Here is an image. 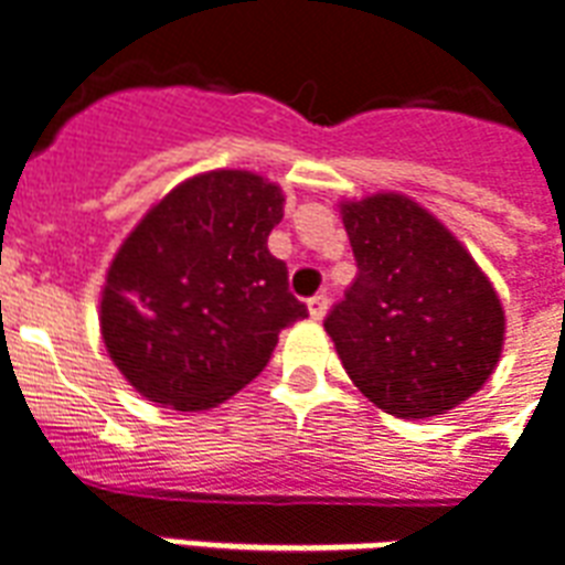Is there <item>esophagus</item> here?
Returning a JSON list of instances; mask_svg holds the SVG:
<instances>
[{
	"mask_svg": "<svg viewBox=\"0 0 565 565\" xmlns=\"http://www.w3.org/2000/svg\"><path fill=\"white\" fill-rule=\"evenodd\" d=\"M326 311H329V299L326 296H313V299H308V313H311V320H322L326 317Z\"/></svg>",
	"mask_w": 565,
	"mask_h": 565,
	"instance_id": "1",
	"label": "esophagus"
}]
</instances>
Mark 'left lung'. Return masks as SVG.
I'll return each instance as SVG.
<instances>
[{
    "label": "left lung",
    "mask_w": 565,
    "mask_h": 565,
    "mask_svg": "<svg viewBox=\"0 0 565 565\" xmlns=\"http://www.w3.org/2000/svg\"><path fill=\"white\" fill-rule=\"evenodd\" d=\"M338 206L359 264L326 320L340 364L387 415H447L501 361V296L445 222L408 195L376 192Z\"/></svg>",
    "instance_id": "obj_1"
}]
</instances>
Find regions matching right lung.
Here are the masks:
<instances>
[{
  "mask_svg": "<svg viewBox=\"0 0 565 565\" xmlns=\"http://www.w3.org/2000/svg\"><path fill=\"white\" fill-rule=\"evenodd\" d=\"M284 218L278 183L215 168L162 195L106 269L100 334L141 397L206 412L252 382L281 329L305 317L266 239Z\"/></svg>",
  "mask_w": 565,
  "mask_h": 565,
  "instance_id": "right-lung-1",
  "label": "right lung"
}]
</instances>
